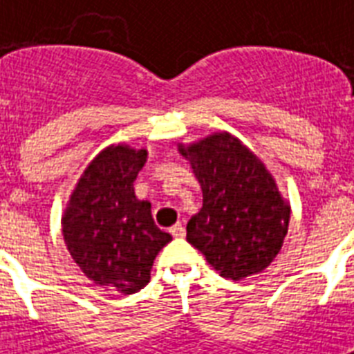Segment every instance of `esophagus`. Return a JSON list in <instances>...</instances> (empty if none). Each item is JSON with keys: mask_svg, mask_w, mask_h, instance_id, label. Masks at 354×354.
I'll return each instance as SVG.
<instances>
[{"mask_svg": "<svg viewBox=\"0 0 354 354\" xmlns=\"http://www.w3.org/2000/svg\"><path fill=\"white\" fill-rule=\"evenodd\" d=\"M171 233L174 239H183V236H185V227H183L182 224H176V226L171 227Z\"/></svg>", "mask_w": 354, "mask_h": 354, "instance_id": "obj_1", "label": "esophagus"}]
</instances>
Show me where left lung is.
I'll return each mask as SVG.
<instances>
[{
	"label": "left lung",
	"mask_w": 354,
	"mask_h": 354,
	"mask_svg": "<svg viewBox=\"0 0 354 354\" xmlns=\"http://www.w3.org/2000/svg\"><path fill=\"white\" fill-rule=\"evenodd\" d=\"M198 180L204 204L187 222V242L226 279L263 272L281 252L290 204L263 161L233 133L178 143Z\"/></svg>",
	"instance_id": "left-lung-1"
}]
</instances>
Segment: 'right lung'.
<instances>
[{"instance_id":"add662e5","label":"right lung","mask_w":354,"mask_h":354,"mask_svg":"<svg viewBox=\"0 0 354 354\" xmlns=\"http://www.w3.org/2000/svg\"><path fill=\"white\" fill-rule=\"evenodd\" d=\"M147 149L108 145L80 174L62 215L69 255L95 285L133 294L150 281L156 255L172 241L139 200L133 182L147 163Z\"/></svg>"}]
</instances>
